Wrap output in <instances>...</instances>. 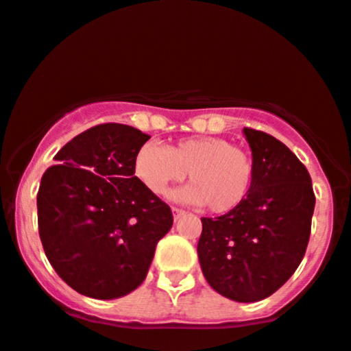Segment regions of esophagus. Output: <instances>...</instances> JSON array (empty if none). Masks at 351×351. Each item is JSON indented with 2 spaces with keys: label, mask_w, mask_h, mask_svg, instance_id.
Returning <instances> with one entry per match:
<instances>
[{
  "label": "esophagus",
  "mask_w": 351,
  "mask_h": 351,
  "mask_svg": "<svg viewBox=\"0 0 351 351\" xmlns=\"http://www.w3.org/2000/svg\"><path fill=\"white\" fill-rule=\"evenodd\" d=\"M171 211H173V219H175V221H178V219L184 215V211L180 210V208H171Z\"/></svg>",
  "instance_id": "34e87169"
}]
</instances>
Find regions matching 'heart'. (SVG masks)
Masks as SVG:
<instances>
[{"label": "heart", "instance_id": "heart-1", "mask_svg": "<svg viewBox=\"0 0 351 351\" xmlns=\"http://www.w3.org/2000/svg\"><path fill=\"white\" fill-rule=\"evenodd\" d=\"M191 180L173 198L203 206L213 213H228L245 202L255 178V165L245 149L218 136H190L168 148L145 143L133 160V173L148 191L165 196L171 184Z\"/></svg>", "mask_w": 351, "mask_h": 351}]
</instances>
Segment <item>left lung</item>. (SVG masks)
Listing matches in <instances>:
<instances>
[{
	"mask_svg": "<svg viewBox=\"0 0 351 351\" xmlns=\"http://www.w3.org/2000/svg\"><path fill=\"white\" fill-rule=\"evenodd\" d=\"M255 178L237 210L202 218L198 260L215 291L240 303L260 302L287 283L310 240L315 195L310 173L271 134L243 128Z\"/></svg>",
	"mask_w": 351,
	"mask_h": 351,
	"instance_id": "8db88e82",
	"label": "left lung"
}]
</instances>
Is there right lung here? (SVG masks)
Instances as JSON below:
<instances>
[{"instance_id":"1","label":"right lung","mask_w":351,"mask_h":351,"mask_svg":"<svg viewBox=\"0 0 351 351\" xmlns=\"http://www.w3.org/2000/svg\"><path fill=\"white\" fill-rule=\"evenodd\" d=\"M148 140L128 125L93 126L68 141L41 178L38 228L46 258L84 296L114 300L136 290L173 226L169 206L133 173Z\"/></svg>"}]
</instances>
